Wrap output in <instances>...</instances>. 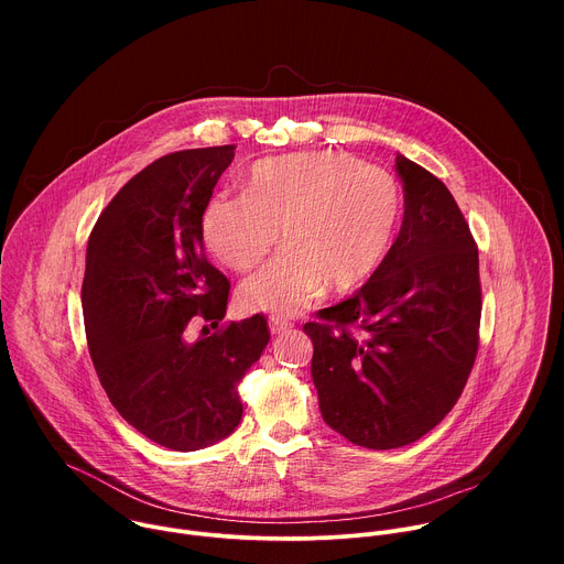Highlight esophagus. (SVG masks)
<instances>
[{"label":"esophagus","mask_w":564,"mask_h":564,"mask_svg":"<svg viewBox=\"0 0 564 564\" xmlns=\"http://www.w3.org/2000/svg\"><path fill=\"white\" fill-rule=\"evenodd\" d=\"M292 326H294V324H292L290 318L270 316V330H272V335H283V333H288Z\"/></svg>","instance_id":"34e87169"}]
</instances>
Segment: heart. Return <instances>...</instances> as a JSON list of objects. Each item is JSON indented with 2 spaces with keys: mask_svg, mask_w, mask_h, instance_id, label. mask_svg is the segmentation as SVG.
<instances>
[{
  "mask_svg": "<svg viewBox=\"0 0 564 564\" xmlns=\"http://www.w3.org/2000/svg\"><path fill=\"white\" fill-rule=\"evenodd\" d=\"M246 196L216 194L200 229L209 252L231 270H252L276 246L285 248L240 296L272 314H296L316 296L372 279L390 259L404 203L397 183L364 160L333 149L301 151L257 163Z\"/></svg>",
  "mask_w": 564,
  "mask_h": 564,
  "instance_id": "obj_1",
  "label": "heart"
}]
</instances>
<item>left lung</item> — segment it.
<instances>
[{"instance_id":"obj_1","label":"left lung","mask_w":564,"mask_h":564,"mask_svg":"<svg viewBox=\"0 0 564 564\" xmlns=\"http://www.w3.org/2000/svg\"><path fill=\"white\" fill-rule=\"evenodd\" d=\"M394 170L404 223L390 259L303 326L321 417L377 451L413 444L448 415L477 355L481 314L477 248L453 194L406 155Z\"/></svg>"}]
</instances>
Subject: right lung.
Instances as JSON below:
<instances>
[{
    "instance_id": "obj_1",
    "label": "right lung",
    "mask_w": 564,
    "mask_h": 564,
    "mask_svg": "<svg viewBox=\"0 0 564 564\" xmlns=\"http://www.w3.org/2000/svg\"><path fill=\"white\" fill-rule=\"evenodd\" d=\"M234 149L158 158L116 194L87 246L83 312L100 383L127 424L183 453L236 431V383L270 341L263 314L187 337L194 318L218 328L227 310L229 281L205 257L200 218Z\"/></svg>"
}]
</instances>
